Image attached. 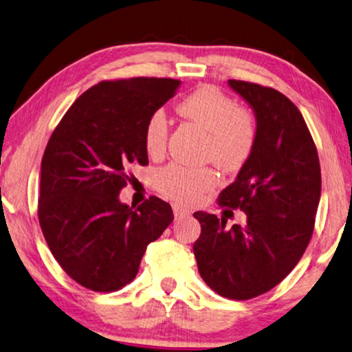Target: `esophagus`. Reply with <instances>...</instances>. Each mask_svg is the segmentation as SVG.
Segmentation results:
<instances>
[{
	"instance_id": "1",
	"label": "esophagus",
	"mask_w": 352,
	"mask_h": 352,
	"mask_svg": "<svg viewBox=\"0 0 352 352\" xmlns=\"http://www.w3.org/2000/svg\"><path fill=\"white\" fill-rule=\"evenodd\" d=\"M173 214H175V218H184V217H190L192 212L184 209V207H181V206L175 204V206H173Z\"/></svg>"
}]
</instances>
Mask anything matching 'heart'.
Returning <instances> with one entry per match:
<instances>
[{
  "label": "heart",
  "mask_w": 352,
  "mask_h": 352,
  "mask_svg": "<svg viewBox=\"0 0 352 352\" xmlns=\"http://www.w3.org/2000/svg\"><path fill=\"white\" fill-rule=\"evenodd\" d=\"M179 112L206 129L204 159L212 160L224 171H239L250 160L257 142L254 115L239 107L232 98L214 85L192 91L179 102ZM170 120L164 109L149 115L143 129V145L149 155H160L166 148ZM218 182L212 166L190 168L181 164L164 166L157 175V186L166 198L181 204H193Z\"/></svg>",
  "instance_id": "heart-1"
}]
</instances>
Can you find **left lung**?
<instances>
[{
	"instance_id": "1",
	"label": "left lung",
	"mask_w": 352,
	"mask_h": 352,
	"mask_svg": "<svg viewBox=\"0 0 352 352\" xmlns=\"http://www.w3.org/2000/svg\"><path fill=\"white\" fill-rule=\"evenodd\" d=\"M228 82L254 111L257 142L218 204L243 210L246 224L228 229L224 218L195 212L201 235L193 252L212 290L243 301L272 290L302 257L314 234L321 170L314 138L289 98L261 84Z\"/></svg>"
}]
</instances>
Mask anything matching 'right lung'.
Returning a JSON list of instances; mask_svg holds the SVG:
<instances>
[{"label":"right lung","instance_id":"1","mask_svg":"<svg viewBox=\"0 0 352 352\" xmlns=\"http://www.w3.org/2000/svg\"><path fill=\"white\" fill-rule=\"evenodd\" d=\"M179 84L170 78L101 80L73 102L50 137L40 173V228L57 263L85 289L109 293L129 284L146 246L175 218L157 197L132 209L118 195L131 182V166L148 164V117Z\"/></svg>","mask_w":352,"mask_h":352}]
</instances>
